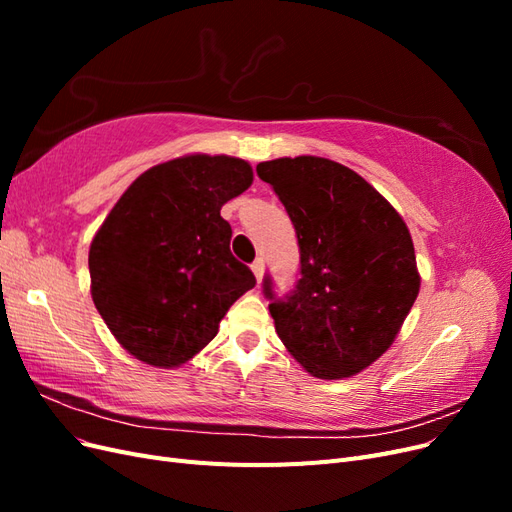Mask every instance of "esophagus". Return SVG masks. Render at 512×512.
Returning a JSON list of instances; mask_svg holds the SVG:
<instances>
[{
    "mask_svg": "<svg viewBox=\"0 0 512 512\" xmlns=\"http://www.w3.org/2000/svg\"><path fill=\"white\" fill-rule=\"evenodd\" d=\"M252 271H254V275H256V282L260 284V282H262V275H265V260L256 258V260L252 262Z\"/></svg>",
    "mask_w": 512,
    "mask_h": 512,
    "instance_id": "1",
    "label": "esophagus"
}]
</instances>
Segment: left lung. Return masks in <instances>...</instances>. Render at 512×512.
I'll list each match as a JSON object with an SVG mask.
<instances>
[{"mask_svg": "<svg viewBox=\"0 0 512 512\" xmlns=\"http://www.w3.org/2000/svg\"><path fill=\"white\" fill-rule=\"evenodd\" d=\"M256 173L297 230L301 277L277 299L262 282L282 344L309 374L350 378L391 348L421 288L410 230L376 188L344 164L299 156Z\"/></svg>", "mask_w": 512, "mask_h": 512, "instance_id": "left-lung-1", "label": "left lung"}]
</instances>
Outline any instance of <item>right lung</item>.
<instances>
[{
  "instance_id": "obj_1",
  "label": "right lung",
  "mask_w": 512,
  "mask_h": 512,
  "mask_svg": "<svg viewBox=\"0 0 512 512\" xmlns=\"http://www.w3.org/2000/svg\"><path fill=\"white\" fill-rule=\"evenodd\" d=\"M252 181L245 160L194 153L145 170L106 215L89 247L91 299L138 361H190L256 286L230 254L232 228L220 215Z\"/></svg>"
}]
</instances>
